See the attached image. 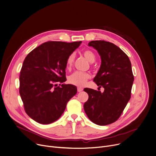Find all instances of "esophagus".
<instances>
[{"label":"esophagus","instance_id":"1","mask_svg":"<svg viewBox=\"0 0 156 156\" xmlns=\"http://www.w3.org/2000/svg\"><path fill=\"white\" fill-rule=\"evenodd\" d=\"M83 90V89L82 88H81V87H78L77 88V91H78V92H81V91H82Z\"/></svg>","mask_w":156,"mask_h":156}]
</instances>
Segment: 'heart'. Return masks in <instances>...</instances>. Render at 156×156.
<instances>
[{
    "label": "heart",
    "mask_w": 156,
    "mask_h": 156,
    "mask_svg": "<svg viewBox=\"0 0 156 156\" xmlns=\"http://www.w3.org/2000/svg\"><path fill=\"white\" fill-rule=\"evenodd\" d=\"M83 54L90 62L93 63L96 60V56L93 51L90 50H85L83 51ZM75 55L74 53H71L66 60V68H69L72 67L74 63ZM91 75L89 73L75 72L72 75H71L68 78L69 82L78 87H83L86 84L88 79H90Z\"/></svg>",
    "instance_id": "heart-1"
}]
</instances>
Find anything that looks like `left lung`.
Wrapping results in <instances>:
<instances>
[{"instance_id": "left-lung-1", "label": "left lung", "mask_w": 156, "mask_h": 156, "mask_svg": "<svg viewBox=\"0 0 156 156\" xmlns=\"http://www.w3.org/2000/svg\"><path fill=\"white\" fill-rule=\"evenodd\" d=\"M88 45L101 56V65L93 81L105 90L84 88L89 97L84 110L93 122L105 126L119 119L130 100L134 81L131 63L127 55L111 42L94 40Z\"/></svg>"}]
</instances>
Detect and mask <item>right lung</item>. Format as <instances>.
Returning a JSON list of instances; mask_svg holds the SVG:
<instances>
[{"label": "right lung", "mask_w": 156, "mask_h": 156, "mask_svg": "<svg viewBox=\"0 0 156 156\" xmlns=\"http://www.w3.org/2000/svg\"><path fill=\"white\" fill-rule=\"evenodd\" d=\"M81 43L50 41L37 47L25 58L20 75L19 93L25 112L36 122L50 124L63 113L68 101L77 93L66 80L68 56Z\"/></svg>", "instance_id": "add662e5"}]
</instances>
